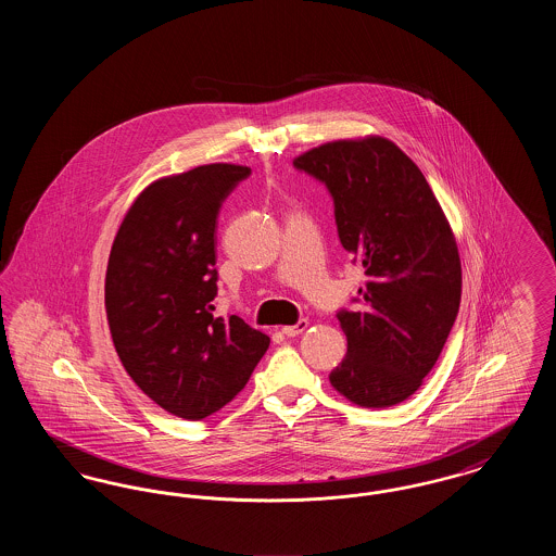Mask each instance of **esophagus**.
Masks as SVG:
<instances>
[{"label":"esophagus","mask_w":556,"mask_h":556,"mask_svg":"<svg viewBox=\"0 0 556 556\" xmlns=\"http://www.w3.org/2000/svg\"><path fill=\"white\" fill-rule=\"evenodd\" d=\"M306 327H308V320H306V318H300L295 325H288V327H283L281 331H283L288 338H295V336H300L302 331H306Z\"/></svg>","instance_id":"1"}]
</instances>
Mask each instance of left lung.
<instances>
[{
    "mask_svg": "<svg viewBox=\"0 0 556 556\" xmlns=\"http://www.w3.org/2000/svg\"><path fill=\"white\" fill-rule=\"evenodd\" d=\"M293 166L333 198L338 236L369 277L361 308L338 313L348 338L331 386L365 408L413 396L433 369L460 306V258L419 166L383 137L318 146Z\"/></svg>",
    "mask_w": 556,
    "mask_h": 556,
    "instance_id": "1",
    "label": "left lung"
}]
</instances>
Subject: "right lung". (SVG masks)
Masks as SVG:
<instances>
[{
    "label": "right lung",
    "mask_w": 556,
    "mask_h": 556,
    "mask_svg": "<svg viewBox=\"0 0 556 556\" xmlns=\"http://www.w3.org/2000/svg\"><path fill=\"white\" fill-rule=\"evenodd\" d=\"M248 166L204 164L146 187L114 238L106 315L123 367L164 410L200 421L243 390L270 344L216 317V218Z\"/></svg>",
    "instance_id": "right-lung-1"
}]
</instances>
